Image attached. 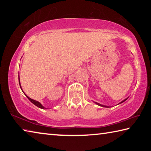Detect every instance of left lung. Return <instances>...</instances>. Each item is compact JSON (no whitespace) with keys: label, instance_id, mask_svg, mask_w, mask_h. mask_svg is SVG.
<instances>
[{"label":"left lung","instance_id":"8db88e82","mask_svg":"<svg viewBox=\"0 0 151 151\" xmlns=\"http://www.w3.org/2000/svg\"><path fill=\"white\" fill-rule=\"evenodd\" d=\"M128 98H129V97H128ZM128 98H127V99H125L124 100H123L122 101H121V103H120L119 104H121V103H123V102H124L126 100H127L128 99ZM94 103H96L97 105H99V106H103V107H106V108H109V107H111V106H106V105H103V104H100V103H96V102H94Z\"/></svg>","mask_w":151,"mask_h":151}]
</instances>
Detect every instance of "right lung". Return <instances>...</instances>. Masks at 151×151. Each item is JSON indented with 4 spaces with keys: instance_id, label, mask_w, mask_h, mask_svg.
<instances>
[{
    "instance_id": "right-lung-1",
    "label": "right lung",
    "mask_w": 151,
    "mask_h": 151,
    "mask_svg": "<svg viewBox=\"0 0 151 151\" xmlns=\"http://www.w3.org/2000/svg\"><path fill=\"white\" fill-rule=\"evenodd\" d=\"M19 85H20V88H21V90H22V88H21V86H20V78H19ZM22 92H23V91H22ZM24 93V92H23ZM25 95H26V96L27 97L28 99H29V100L32 103H33L35 104V105H36L37 106H38L39 107V108H40V109H46V108L45 106H43L42 104H41V103H39V101H35V100H33V99H30V97H29L28 96L27 94H25Z\"/></svg>"
}]
</instances>
